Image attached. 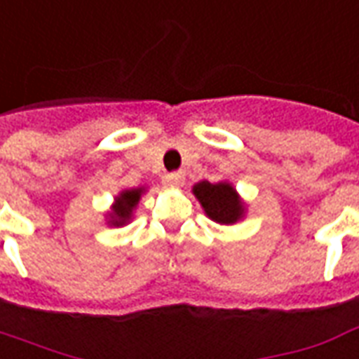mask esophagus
I'll return each instance as SVG.
<instances>
[{
    "mask_svg": "<svg viewBox=\"0 0 359 359\" xmlns=\"http://www.w3.org/2000/svg\"><path fill=\"white\" fill-rule=\"evenodd\" d=\"M163 182L169 188H179L184 184V175L182 172H171V175H167L165 179H163Z\"/></svg>",
    "mask_w": 359,
    "mask_h": 359,
    "instance_id": "1",
    "label": "esophagus"
}]
</instances>
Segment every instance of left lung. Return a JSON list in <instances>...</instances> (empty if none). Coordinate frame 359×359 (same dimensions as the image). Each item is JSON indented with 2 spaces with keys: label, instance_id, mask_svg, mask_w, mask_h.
I'll return each instance as SVG.
<instances>
[{
  "label": "left lung",
  "instance_id": "left-lung-1",
  "mask_svg": "<svg viewBox=\"0 0 359 359\" xmlns=\"http://www.w3.org/2000/svg\"><path fill=\"white\" fill-rule=\"evenodd\" d=\"M192 194L200 201L207 217L222 226L240 222L247 213L245 201L241 200V196L230 180H219V182L200 180L192 187Z\"/></svg>",
  "mask_w": 359,
  "mask_h": 359
}]
</instances>
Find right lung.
I'll list each match as a JSON object with an SVG mask.
<instances>
[{"mask_svg":"<svg viewBox=\"0 0 359 359\" xmlns=\"http://www.w3.org/2000/svg\"><path fill=\"white\" fill-rule=\"evenodd\" d=\"M146 192L144 187L140 188H127V190H121V192L114 198V203L110 207V211L104 215L106 224L108 226H126L133 220V215H135V209L139 205L142 194Z\"/></svg>","mask_w":359,"mask_h":359,"instance_id":"right-lung-1","label":"right lung"}]
</instances>
